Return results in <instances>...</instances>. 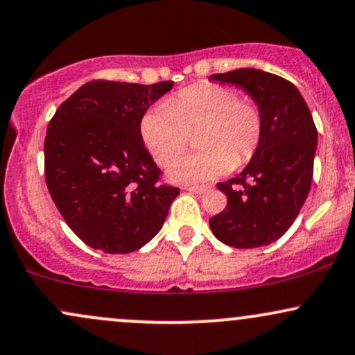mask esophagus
<instances>
[{"mask_svg": "<svg viewBox=\"0 0 355 355\" xmlns=\"http://www.w3.org/2000/svg\"><path fill=\"white\" fill-rule=\"evenodd\" d=\"M185 190L191 191V193L202 195V193H205L207 190H209V187H185Z\"/></svg>", "mask_w": 355, "mask_h": 355, "instance_id": "obj_1", "label": "esophagus"}]
</instances>
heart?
Segmentation results:
<instances>
[{"label":"heart","instance_id":"1","mask_svg":"<svg viewBox=\"0 0 355 355\" xmlns=\"http://www.w3.org/2000/svg\"><path fill=\"white\" fill-rule=\"evenodd\" d=\"M263 128V113L254 100L217 83L183 88L140 121L144 144L160 165L180 155L198 130L195 145L200 150L170 165L168 177L177 183L210 182L248 164L262 145Z\"/></svg>","mask_w":355,"mask_h":355}]
</instances>
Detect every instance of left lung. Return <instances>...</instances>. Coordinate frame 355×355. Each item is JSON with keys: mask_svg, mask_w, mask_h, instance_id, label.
Listing matches in <instances>:
<instances>
[{"mask_svg": "<svg viewBox=\"0 0 355 355\" xmlns=\"http://www.w3.org/2000/svg\"><path fill=\"white\" fill-rule=\"evenodd\" d=\"M209 80L242 88L262 110L266 123L250 164L235 178L217 183L227 207L210 218V229L230 247L268 245L291 229L311 190L315 123L299 89L272 73L240 68Z\"/></svg>", "mask_w": 355, "mask_h": 355, "instance_id": "1", "label": "left lung"}]
</instances>
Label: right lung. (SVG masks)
<instances>
[{
  "mask_svg": "<svg viewBox=\"0 0 355 355\" xmlns=\"http://www.w3.org/2000/svg\"><path fill=\"white\" fill-rule=\"evenodd\" d=\"M173 81L95 80L53 115L44 138L46 187L68 227L105 254H130L164 225L180 193L160 183L140 121Z\"/></svg>",
  "mask_w": 355,
  "mask_h": 355,
  "instance_id": "add662e5",
  "label": "right lung"
}]
</instances>
